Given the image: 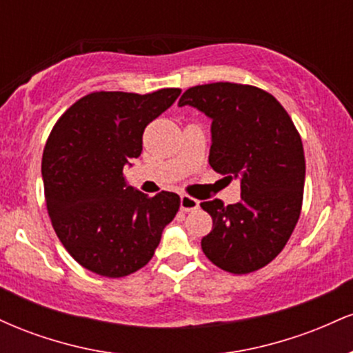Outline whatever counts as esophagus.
Returning <instances> with one entry per match:
<instances>
[{
    "mask_svg": "<svg viewBox=\"0 0 353 353\" xmlns=\"http://www.w3.org/2000/svg\"><path fill=\"white\" fill-rule=\"evenodd\" d=\"M199 208V201L189 196H181V210L182 212H192Z\"/></svg>",
    "mask_w": 353,
    "mask_h": 353,
    "instance_id": "34e87169",
    "label": "esophagus"
}]
</instances>
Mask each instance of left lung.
<instances>
[{
  "label": "left lung",
  "mask_w": 353,
  "mask_h": 353,
  "mask_svg": "<svg viewBox=\"0 0 353 353\" xmlns=\"http://www.w3.org/2000/svg\"><path fill=\"white\" fill-rule=\"evenodd\" d=\"M179 106L212 121L209 164L241 182V201L201 202L212 230L201 247L212 264L232 274L262 269L292 236L302 209L305 157L297 129L277 99L234 83L189 88Z\"/></svg>",
  "instance_id": "1"
}]
</instances>
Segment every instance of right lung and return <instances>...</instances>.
Listing matches in <instances>:
<instances>
[{"instance_id": "1", "label": "right lung", "mask_w": 353, "mask_h": 353, "mask_svg": "<svg viewBox=\"0 0 353 353\" xmlns=\"http://www.w3.org/2000/svg\"><path fill=\"white\" fill-rule=\"evenodd\" d=\"M179 94L177 88L91 92L52 128L41 164L48 214L61 244L84 269L111 279L139 270L179 210L177 194L148 197L123 174L141 156L145 125Z\"/></svg>"}]
</instances>
